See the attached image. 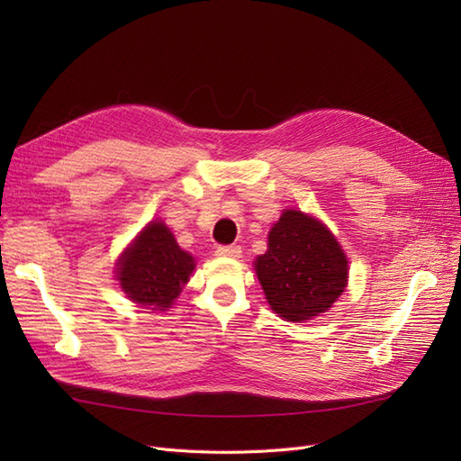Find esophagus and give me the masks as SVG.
Segmentation results:
<instances>
[{"label":"esophagus","mask_w":461,"mask_h":461,"mask_svg":"<svg viewBox=\"0 0 461 461\" xmlns=\"http://www.w3.org/2000/svg\"><path fill=\"white\" fill-rule=\"evenodd\" d=\"M240 254H242L240 246H219V248L215 249V256H219V258H229V259L240 258Z\"/></svg>","instance_id":"1"}]
</instances>
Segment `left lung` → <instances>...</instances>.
Masks as SVG:
<instances>
[{
	"instance_id": "8db88e82",
	"label": "left lung",
	"mask_w": 461,
	"mask_h": 461,
	"mask_svg": "<svg viewBox=\"0 0 461 461\" xmlns=\"http://www.w3.org/2000/svg\"><path fill=\"white\" fill-rule=\"evenodd\" d=\"M254 267L271 310L292 323L327 312L348 285V258L319 219L285 209Z\"/></svg>"
}]
</instances>
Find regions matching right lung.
<instances>
[{"mask_svg":"<svg viewBox=\"0 0 461 461\" xmlns=\"http://www.w3.org/2000/svg\"><path fill=\"white\" fill-rule=\"evenodd\" d=\"M194 269L196 261L176 244L169 227L151 221L117 259V281L134 303L165 312Z\"/></svg>","mask_w":461,"mask_h":461,"instance_id":"1","label":"right lung"}]
</instances>
